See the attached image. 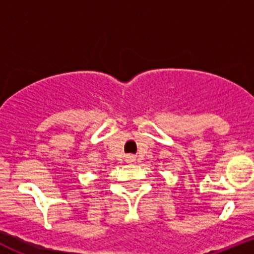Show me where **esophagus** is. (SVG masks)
<instances>
[{
	"instance_id": "34e87169",
	"label": "esophagus",
	"mask_w": 254,
	"mask_h": 254,
	"mask_svg": "<svg viewBox=\"0 0 254 254\" xmlns=\"http://www.w3.org/2000/svg\"><path fill=\"white\" fill-rule=\"evenodd\" d=\"M127 159H128V161H133L134 160L133 156H128V158H127Z\"/></svg>"
}]
</instances>
